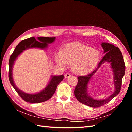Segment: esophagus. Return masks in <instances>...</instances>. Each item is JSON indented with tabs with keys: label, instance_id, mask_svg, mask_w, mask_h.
I'll list each match as a JSON object with an SVG mask.
<instances>
[{
	"label": "esophagus",
	"instance_id": "esophagus-1",
	"mask_svg": "<svg viewBox=\"0 0 132 132\" xmlns=\"http://www.w3.org/2000/svg\"><path fill=\"white\" fill-rule=\"evenodd\" d=\"M70 76H71V75H70L69 73H66V74H65V75H64V77H65V78H68L70 77Z\"/></svg>",
	"mask_w": 132,
	"mask_h": 132
}]
</instances>
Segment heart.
I'll return each instance as SVG.
<instances>
[{"instance_id": "heart-1", "label": "heart", "mask_w": 132, "mask_h": 132, "mask_svg": "<svg viewBox=\"0 0 132 132\" xmlns=\"http://www.w3.org/2000/svg\"><path fill=\"white\" fill-rule=\"evenodd\" d=\"M55 58L59 65L71 64L74 73L82 74L89 72L96 67L100 59L98 50L81 43L75 42L67 45L63 51H59Z\"/></svg>"}]
</instances>
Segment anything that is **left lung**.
<instances>
[{"label":"left lung","instance_id":"8db88e82","mask_svg":"<svg viewBox=\"0 0 132 132\" xmlns=\"http://www.w3.org/2000/svg\"><path fill=\"white\" fill-rule=\"evenodd\" d=\"M103 53L106 54L100 62L96 68L89 74L79 76L78 81L74 90V95L78 100L83 104L91 107H98L106 104L119 94L121 89L122 81L125 73V64L121 52L118 47L110 43H101ZM105 62L110 63L114 73L115 91L110 97L103 100H95L87 94V86L91 78L101 65Z\"/></svg>","mask_w":132,"mask_h":132}]
</instances>
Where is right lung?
Listing matches in <instances>:
<instances>
[{"mask_svg": "<svg viewBox=\"0 0 132 132\" xmlns=\"http://www.w3.org/2000/svg\"><path fill=\"white\" fill-rule=\"evenodd\" d=\"M55 37H38L37 41L35 37H30L20 42L16 47L13 54L11 55L9 61V79L11 85L13 86L15 91L23 100L30 103H40L47 101L53 95L58 85L64 79V75L51 76V80L48 84L45 89L37 94H27L19 89L14 83L13 78V69L15 61L18 55L20 54L23 51L32 48H39L41 49H45L48 44L53 42Z\"/></svg>", "mask_w": 132, "mask_h": 132, "instance_id": "1", "label": "right lung"}]
</instances>
